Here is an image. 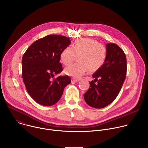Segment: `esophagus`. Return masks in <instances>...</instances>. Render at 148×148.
Listing matches in <instances>:
<instances>
[{
	"instance_id": "34e87169",
	"label": "esophagus",
	"mask_w": 148,
	"mask_h": 148,
	"mask_svg": "<svg viewBox=\"0 0 148 148\" xmlns=\"http://www.w3.org/2000/svg\"><path fill=\"white\" fill-rule=\"evenodd\" d=\"M80 79H78V78H73L72 79V81L73 82H78Z\"/></svg>"
}]
</instances>
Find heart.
<instances>
[{"label": "heart", "mask_w": 148, "mask_h": 148, "mask_svg": "<svg viewBox=\"0 0 148 148\" xmlns=\"http://www.w3.org/2000/svg\"><path fill=\"white\" fill-rule=\"evenodd\" d=\"M77 56L78 61L64 69L70 76L79 78L88 70L94 73L103 65L107 56L106 47L92 38L77 39L72 47H66L60 54V59L66 66L70 64Z\"/></svg>", "instance_id": "heart-1"}]
</instances>
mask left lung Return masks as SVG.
Returning a JSON list of instances; mask_svg holds the SVG:
<instances>
[{
    "instance_id": "left-lung-1",
    "label": "left lung",
    "mask_w": 148,
    "mask_h": 148,
    "mask_svg": "<svg viewBox=\"0 0 148 148\" xmlns=\"http://www.w3.org/2000/svg\"><path fill=\"white\" fill-rule=\"evenodd\" d=\"M106 47V60L92 75L95 79L91 81L89 89L84 95L86 102L95 108H104L115 100L126 78L127 65L123 51L114 43H108Z\"/></svg>"
}]
</instances>
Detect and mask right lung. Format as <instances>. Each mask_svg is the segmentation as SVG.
Masks as SVG:
<instances>
[{
    "label": "right lung",
    "instance_id": "obj_1",
    "mask_svg": "<svg viewBox=\"0 0 148 148\" xmlns=\"http://www.w3.org/2000/svg\"><path fill=\"white\" fill-rule=\"evenodd\" d=\"M71 43L69 38L48 35L34 41L23 56L22 77L29 94L38 103L51 106L61 98L71 81L68 75H54L62 71L60 54Z\"/></svg>",
    "mask_w": 148,
    "mask_h": 148
}]
</instances>
